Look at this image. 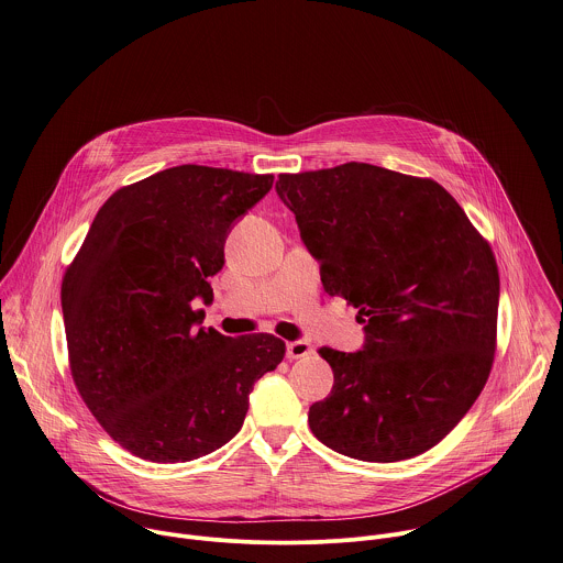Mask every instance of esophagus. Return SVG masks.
Instances as JSON below:
<instances>
[{
  "mask_svg": "<svg viewBox=\"0 0 563 563\" xmlns=\"http://www.w3.org/2000/svg\"><path fill=\"white\" fill-rule=\"evenodd\" d=\"M310 352H312V347H310L308 341H290V343H286V356L288 358H303Z\"/></svg>",
  "mask_w": 563,
  "mask_h": 563,
  "instance_id": "34e87169",
  "label": "esophagus"
}]
</instances>
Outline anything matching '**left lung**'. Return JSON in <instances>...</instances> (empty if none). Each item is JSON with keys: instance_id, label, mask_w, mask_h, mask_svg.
Segmentation results:
<instances>
[{"instance_id": "8db88e82", "label": "left lung", "mask_w": 563, "mask_h": 563, "mask_svg": "<svg viewBox=\"0 0 563 563\" xmlns=\"http://www.w3.org/2000/svg\"><path fill=\"white\" fill-rule=\"evenodd\" d=\"M277 196L321 264L328 295L358 308V352L321 347L334 385L308 411L336 453L398 462L438 444L479 396L495 354L490 246L438 183L367 163L282 174Z\"/></svg>"}]
</instances>
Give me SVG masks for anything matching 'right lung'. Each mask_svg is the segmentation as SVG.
<instances>
[{"mask_svg": "<svg viewBox=\"0 0 563 563\" xmlns=\"http://www.w3.org/2000/svg\"><path fill=\"white\" fill-rule=\"evenodd\" d=\"M273 176L180 165L119 189L66 271L62 308L75 385L101 427L152 462L227 444L249 394L286 352L273 334L202 328L196 301L224 266V242Z\"/></svg>", "mask_w": 563, "mask_h": 563, "instance_id": "1", "label": "right lung"}]
</instances>
